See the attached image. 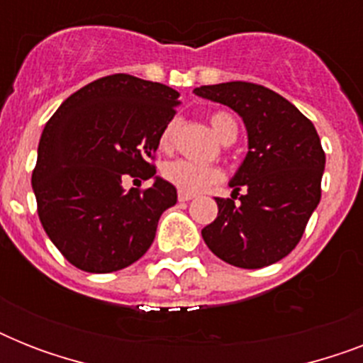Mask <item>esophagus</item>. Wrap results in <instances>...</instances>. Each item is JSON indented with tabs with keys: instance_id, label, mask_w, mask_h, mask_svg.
Segmentation results:
<instances>
[{
	"instance_id": "34e87169",
	"label": "esophagus",
	"mask_w": 363,
	"mask_h": 363,
	"mask_svg": "<svg viewBox=\"0 0 363 363\" xmlns=\"http://www.w3.org/2000/svg\"><path fill=\"white\" fill-rule=\"evenodd\" d=\"M194 198V194L188 192H179V201H190Z\"/></svg>"
}]
</instances>
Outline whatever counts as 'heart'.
Here are the masks:
<instances>
[{
	"instance_id": "heart-1",
	"label": "heart",
	"mask_w": 363,
	"mask_h": 363,
	"mask_svg": "<svg viewBox=\"0 0 363 363\" xmlns=\"http://www.w3.org/2000/svg\"><path fill=\"white\" fill-rule=\"evenodd\" d=\"M209 122L213 131H215L216 137L222 143L235 141V137H238V124H235V121L228 113H215V115H211ZM175 121L165 125L162 135H160V147L165 148V150L171 148L173 137H175ZM162 175L177 190L188 194L201 192V190L213 186V184H216L222 179L220 169L211 167V165L192 164V162H186V160H175V162L165 164L164 169H162Z\"/></svg>"
}]
</instances>
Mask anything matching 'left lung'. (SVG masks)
I'll return each instance as SVG.
<instances>
[{
  "label": "left lung",
  "mask_w": 363,
  "mask_h": 363,
  "mask_svg": "<svg viewBox=\"0 0 363 363\" xmlns=\"http://www.w3.org/2000/svg\"><path fill=\"white\" fill-rule=\"evenodd\" d=\"M194 94L235 111L248 135L247 156L230 181L232 198H216L218 216L201 230L205 245L242 269L275 264L296 248L320 201V137L298 107L259 84L222 82Z\"/></svg>",
  "instance_id": "1"
}]
</instances>
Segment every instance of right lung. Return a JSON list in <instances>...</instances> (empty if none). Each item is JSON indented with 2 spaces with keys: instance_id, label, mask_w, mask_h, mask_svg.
I'll return each instance as SVG.
<instances>
[{
  "instance_id": "obj_1",
  "label": "right lung",
  "mask_w": 363,
  "mask_h": 363,
  "mask_svg": "<svg viewBox=\"0 0 363 363\" xmlns=\"http://www.w3.org/2000/svg\"><path fill=\"white\" fill-rule=\"evenodd\" d=\"M179 104L173 88L116 73L71 94L50 116L31 186L39 220L69 264L113 273L150 248L177 188L148 160ZM137 170L153 186L125 193L121 177Z\"/></svg>"
}]
</instances>
